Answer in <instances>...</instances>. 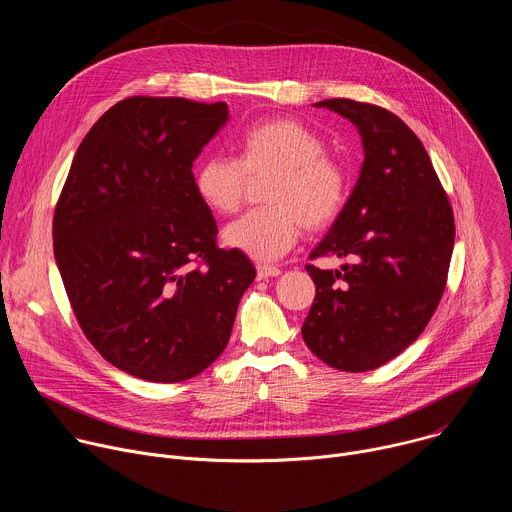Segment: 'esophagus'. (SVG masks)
<instances>
[{
    "label": "esophagus",
    "mask_w": 512,
    "mask_h": 512,
    "mask_svg": "<svg viewBox=\"0 0 512 512\" xmlns=\"http://www.w3.org/2000/svg\"><path fill=\"white\" fill-rule=\"evenodd\" d=\"M281 271H279V267H275V265H257V277L259 279H267V277H277Z\"/></svg>",
    "instance_id": "esophagus-1"
}]
</instances>
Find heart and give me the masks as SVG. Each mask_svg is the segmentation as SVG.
I'll return each instance as SVG.
<instances>
[{"mask_svg": "<svg viewBox=\"0 0 512 512\" xmlns=\"http://www.w3.org/2000/svg\"><path fill=\"white\" fill-rule=\"evenodd\" d=\"M275 174L267 190L271 206L255 208L225 227V243L255 261H273L302 235L330 227L348 200L344 168L326 156V141L296 119L251 125L239 137V158L210 156L194 172L198 198L214 212H235L249 176Z\"/></svg>", "mask_w": 512, "mask_h": 512, "instance_id": "1", "label": "heart"}]
</instances>
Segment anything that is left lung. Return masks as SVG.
<instances>
[{"instance_id":"left-lung-1","label":"left lung","mask_w":512,"mask_h":512,"mask_svg":"<svg viewBox=\"0 0 512 512\" xmlns=\"http://www.w3.org/2000/svg\"><path fill=\"white\" fill-rule=\"evenodd\" d=\"M362 137L356 186L310 259L346 257L342 269L306 265L316 298L302 326L332 369L383 367L425 330L446 289L454 212L419 137L391 111L352 99L316 103Z\"/></svg>"}]
</instances>
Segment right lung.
<instances>
[{
    "label": "right lung",
    "instance_id": "right-lung-1",
    "mask_svg": "<svg viewBox=\"0 0 512 512\" xmlns=\"http://www.w3.org/2000/svg\"><path fill=\"white\" fill-rule=\"evenodd\" d=\"M227 103L129 97L81 141L56 202L54 259L89 342L152 383L196 377L221 356L255 267L216 247L192 164Z\"/></svg>",
    "mask_w": 512,
    "mask_h": 512
}]
</instances>
